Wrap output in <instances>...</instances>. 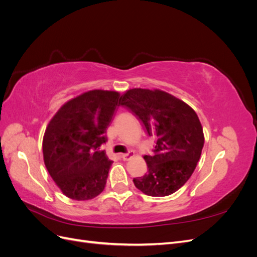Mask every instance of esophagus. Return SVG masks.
Here are the masks:
<instances>
[{"label": "esophagus", "instance_id": "esophagus-1", "mask_svg": "<svg viewBox=\"0 0 257 257\" xmlns=\"http://www.w3.org/2000/svg\"><path fill=\"white\" fill-rule=\"evenodd\" d=\"M134 157V151H128L127 153H124V154H120V158L123 160V161H128L130 159H132Z\"/></svg>", "mask_w": 257, "mask_h": 257}]
</instances>
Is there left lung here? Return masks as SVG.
<instances>
[{"label": "left lung", "mask_w": 257, "mask_h": 257, "mask_svg": "<svg viewBox=\"0 0 257 257\" xmlns=\"http://www.w3.org/2000/svg\"><path fill=\"white\" fill-rule=\"evenodd\" d=\"M155 137L153 154L144 155L148 173L134 178L146 195H172L189 180L203 150L205 136L198 115L183 100L160 89L134 88L120 97Z\"/></svg>", "instance_id": "8db88e82"}]
</instances>
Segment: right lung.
<instances>
[{"instance_id":"right-lung-1","label":"right lung","mask_w":257,"mask_h":257,"mask_svg":"<svg viewBox=\"0 0 257 257\" xmlns=\"http://www.w3.org/2000/svg\"><path fill=\"white\" fill-rule=\"evenodd\" d=\"M119 96L116 91L84 92L62 106L46 127L45 166L68 198L89 200L105 189L112 162L99 147Z\"/></svg>"}]
</instances>
